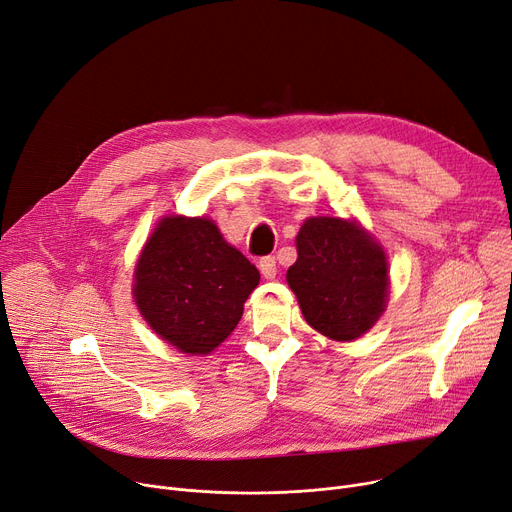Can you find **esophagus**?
<instances>
[{
  "label": "esophagus",
  "mask_w": 512,
  "mask_h": 512,
  "mask_svg": "<svg viewBox=\"0 0 512 512\" xmlns=\"http://www.w3.org/2000/svg\"><path fill=\"white\" fill-rule=\"evenodd\" d=\"M258 268L264 279H275L277 275V258L275 256H266L258 262Z\"/></svg>",
  "instance_id": "obj_1"
}]
</instances>
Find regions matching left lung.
Here are the masks:
<instances>
[{"label":"left lung","instance_id":"8db88e82","mask_svg":"<svg viewBox=\"0 0 512 512\" xmlns=\"http://www.w3.org/2000/svg\"><path fill=\"white\" fill-rule=\"evenodd\" d=\"M297 260L287 283L304 318L335 341H353L386 310L388 262L357 221L310 217L297 233Z\"/></svg>","mask_w":512,"mask_h":512}]
</instances>
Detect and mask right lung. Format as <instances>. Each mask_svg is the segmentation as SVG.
<instances>
[{
  "mask_svg": "<svg viewBox=\"0 0 512 512\" xmlns=\"http://www.w3.org/2000/svg\"><path fill=\"white\" fill-rule=\"evenodd\" d=\"M258 283V268L225 242L213 221L171 215L144 244L132 293L163 341L206 355L233 333Z\"/></svg>",
  "mask_w": 512,
  "mask_h": 512,
  "instance_id": "add662e5",
  "label": "right lung"
}]
</instances>
